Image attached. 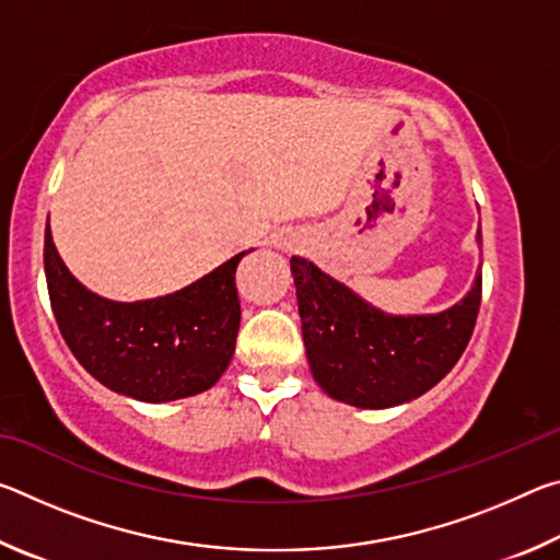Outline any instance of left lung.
Here are the masks:
<instances>
[{"label": "left lung", "instance_id": "obj_1", "mask_svg": "<svg viewBox=\"0 0 560 560\" xmlns=\"http://www.w3.org/2000/svg\"><path fill=\"white\" fill-rule=\"evenodd\" d=\"M303 346L316 383L340 402L383 410L415 400L447 375L467 348L481 277L438 316H385L306 259H291Z\"/></svg>", "mask_w": 560, "mask_h": 560}]
</instances>
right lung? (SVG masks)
<instances>
[{
	"instance_id": "right-lung-1",
	"label": "right lung",
	"mask_w": 560,
	"mask_h": 560,
	"mask_svg": "<svg viewBox=\"0 0 560 560\" xmlns=\"http://www.w3.org/2000/svg\"><path fill=\"white\" fill-rule=\"evenodd\" d=\"M242 257L170 296L116 303L83 289L49 226L44 236L46 283L66 346L98 383L143 402L179 400L220 381L240 334L234 271Z\"/></svg>"
}]
</instances>
